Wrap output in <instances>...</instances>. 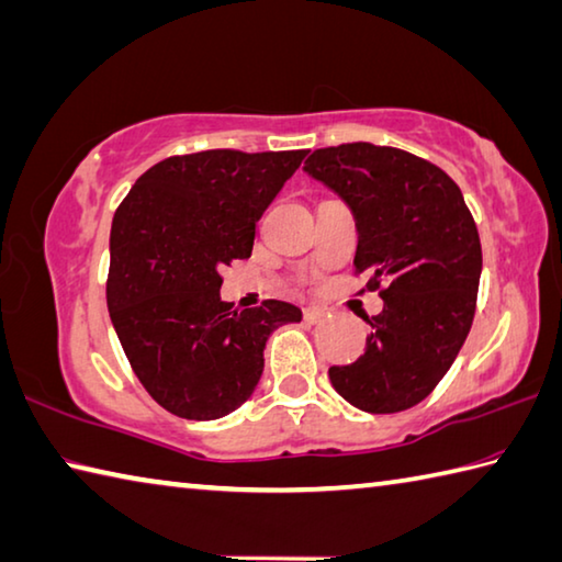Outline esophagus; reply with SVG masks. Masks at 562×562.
<instances>
[{"instance_id": "obj_1", "label": "esophagus", "mask_w": 562, "mask_h": 562, "mask_svg": "<svg viewBox=\"0 0 562 562\" xmlns=\"http://www.w3.org/2000/svg\"><path fill=\"white\" fill-rule=\"evenodd\" d=\"M324 316H326V312L319 310V307H307V310H304V322H310V324H319Z\"/></svg>"}]
</instances>
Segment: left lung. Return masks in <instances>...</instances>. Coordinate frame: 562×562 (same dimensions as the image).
I'll return each instance as SVG.
<instances>
[{
	"label": "left lung",
	"mask_w": 562,
	"mask_h": 562,
	"mask_svg": "<svg viewBox=\"0 0 562 562\" xmlns=\"http://www.w3.org/2000/svg\"><path fill=\"white\" fill-rule=\"evenodd\" d=\"M304 169L351 206L356 274L383 297V312L366 316L363 356L331 366V385L366 413L407 411L435 391L472 329L482 278L472 211L450 175L397 147L314 149Z\"/></svg>",
	"instance_id": "left-lung-1"
}]
</instances>
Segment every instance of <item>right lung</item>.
Listing matches in <instances>:
<instances>
[{"mask_svg": "<svg viewBox=\"0 0 562 562\" xmlns=\"http://www.w3.org/2000/svg\"><path fill=\"white\" fill-rule=\"evenodd\" d=\"M307 149H206L147 169L115 211L108 310L132 371L171 415L216 420L252 395L290 302L233 310L221 270L252 252L255 226Z\"/></svg>", "mask_w": 562, "mask_h": 562, "instance_id": "right-lung-1", "label": "right lung"}]
</instances>
